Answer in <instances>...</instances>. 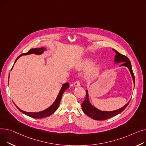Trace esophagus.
Segmentation results:
<instances>
[{
  "mask_svg": "<svg viewBox=\"0 0 146 146\" xmlns=\"http://www.w3.org/2000/svg\"><path fill=\"white\" fill-rule=\"evenodd\" d=\"M74 86L75 87H78L80 86V82L79 81H76L74 83Z\"/></svg>",
  "mask_w": 146,
  "mask_h": 146,
  "instance_id": "esophagus-1",
  "label": "esophagus"
}]
</instances>
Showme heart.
Here are the masks:
<instances>
[{"label": "heart", "mask_w": 146, "mask_h": 146, "mask_svg": "<svg viewBox=\"0 0 146 146\" xmlns=\"http://www.w3.org/2000/svg\"><path fill=\"white\" fill-rule=\"evenodd\" d=\"M93 62L92 60H87L83 62L80 66V69H89L86 73V77L87 79H90L95 76L99 71V67L98 66H93Z\"/></svg>", "instance_id": "obj_1"}]
</instances>
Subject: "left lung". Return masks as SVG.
I'll use <instances>...</instances> for the list:
<instances>
[{"mask_svg":"<svg viewBox=\"0 0 146 146\" xmlns=\"http://www.w3.org/2000/svg\"><path fill=\"white\" fill-rule=\"evenodd\" d=\"M114 51H115V59H114V63H123L120 66H126L128 67L129 69V71L131 73V75L132 76L133 80L134 83H135V78L134 76L131 64L130 63V60L127 57H126L124 55H123L119 53L117 50L114 49H113ZM130 101L128 102V103L124 105L121 108L116 110L114 111H101L95 107L92 106L91 103H90L89 99V93L88 90H86V99L84 100V102L82 103V110L84 111V113L89 116L90 117L92 118L94 120H107L109 118H111L114 116L119 114V113H121L129 105Z\"/></svg>","mask_w":146,"mask_h":146,"instance_id":"8db88e82","label":"left lung"}]
</instances>
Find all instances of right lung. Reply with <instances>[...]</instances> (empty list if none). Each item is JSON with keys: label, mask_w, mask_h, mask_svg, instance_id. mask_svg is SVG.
Listing matches in <instances>:
<instances>
[{"label": "right lung", "mask_w": 146, "mask_h": 146, "mask_svg": "<svg viewBox=\"0 0 146 146\" xmlns=\"http://www.w3.org/2000/svg\"><path fill=\"white\" fill-rule=\"evenodd\" d=\"M46 50V48L44 47H41V48H31V50H29L28 51L27 53H23L22 54H21L20 56H19L17 57V59L15 60V62L17 61V60L19 59V57H21L23 55H28V54H41L42 53H43V52ZM13 68V67H12ZM69 87V83H66L64 84H63L62 88L58 94L57 98L55 100L54 102L47 109H46L44 110H43L42 111H39V112H37V113H32V112H26L25 111L22 110L21 109H19L18 107L16 106V108L19 109V110L21 111L22 113H23V114L29 116V117H31L32 118H35V119H42L43 117H48V116L50 115L51 114H52L57 109V108H59V106L60 104V100L62 99L63 94L64 93V92Z\"/></svg>", "instance_id": "add662e5"}]
</instances>
